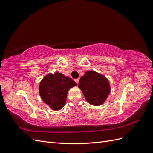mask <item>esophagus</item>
<instances>
[{"label":"esophagus","mask_w":153,"mask_h":153,"mask_svg":"<svg viewBox=\"0 0 153 153\" xmlns=\"http://www.w3.org/2000/svg\"><path fill=\"white\" fill-rule=\"evenodd\" d=\"M75 81L77 83V84H78V82H79V78H77V79H75Z\"/></svg>","instance_id":"obj_1"}]
</instances>
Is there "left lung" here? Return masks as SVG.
<instances>
[{
	"label": "left lung",
	"mask_w": 153,
	"mask_h": 153,
	"mask_svg": "<svg viewBox=\"0 0 153 153\" xmlns=\"http://www.w3.org/2000/svg\"><path fill=\"white\" fill-rule=\"evenodd\" d=\"M78 87L85 100L91 105L99 106L106 101L110 92L108 80L104 75L94 71H86L80 77Z\"/></svg>",
	"instance_id": "left-lung-1"
}]
</instances>
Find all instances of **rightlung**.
I'll return each instance as SVG.
<instances>
[{"label":"right lung","mask_w":153,"mask_h":153,"mask_svg":"<svg viewBox=\"0 0 153 153\" xmlns=\"http://www.w3.org/2000/svg\"><path fill=\"white\" fill-rule=\"evenodd\" d=\"M76 85L75 81L62 73H50L40 82L39 92L41 99L51 109L59 110L66 104L68 91Z\"/></svg>","instance_id":"right-lung-1"}]
</instances>
